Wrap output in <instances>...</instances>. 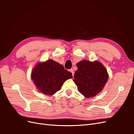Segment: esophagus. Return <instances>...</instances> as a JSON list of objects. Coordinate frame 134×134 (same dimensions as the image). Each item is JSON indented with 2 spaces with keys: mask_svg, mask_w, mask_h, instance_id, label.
<instances>
[{
  "mask_svg": "<svg viewBox=\"0 0 134 134\" xmlns=\"http://www.w3.org/2000/svg\"><path fill=\"white\" fill-rule=\"evenodd\" d=\"M69 71H70V72H71V73L72 76H74V70L73 69H71L69 70Z\"/></svg>",
  "mask_w": 134,
  "mask_h": 134,
  "instance_id": "esophagus-1",
  "label": "esophagus"
}]
</instances>
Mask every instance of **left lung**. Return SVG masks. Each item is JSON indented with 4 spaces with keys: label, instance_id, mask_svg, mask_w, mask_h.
Returning <instances> with one entry per match:
<instances>
[{
    "label": "left lung",
    "instance_id": "8db88e82",
    "mask_svg": "<svg viewBox=\"0 0 134 134\" xmlns=\"http://www.w3.org/2000/svg\"><path fill=\"white\" fill-rule=\"evenodd\" d=\"M74 82L78 91L87 98L98 94L103 90L108 79L106 68L98 61L83 60L77 63Z\"/></svg>",
    "mask_w": 134,
    "mask_h": 134
}]
</instances>
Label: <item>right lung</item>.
I'll use <instances>...</instances> for the list:
<instances>
[{
    "mask_svg": "<svg viewBox=\"0 0 134 134\" xmlns=\"http://www.w3.org/2000/svg\"><path fill=\"white\" fill-rule=\"evenodd\" d=\"M31 76L38 91L47 96L54 95L66 80L72 78L70 72L52 59L36 64Z\"/></svg>",
    "mask_w": 134,
    "mask_h": 134,
    "instance_id": "1",
    "label": "right lung"
}]
</instances>
